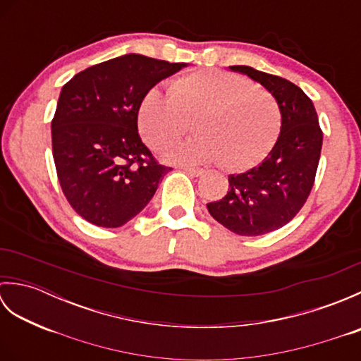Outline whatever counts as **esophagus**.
<instances>
[{
  "instance_id": "obj_1",
  "label": "esophagus",
  "mask_w": 361,
  "mask_h": 361,
  "mask_svg": "<svg viewBox=\"0 0 361 361\" xmlns=\"http://www.w3.org/2000/svg\"><path fill=\"white\" fill-rule=\"evenodd\" d=\"M181 169L185 172H188L189 175H192V176H200V175L204 173V171H203V169H200V167H181Z\"/></svg>"
}]
</instances>
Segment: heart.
Returning <instances> with one entry per match:
<instances>
[{
    "mask_svg": "<svg viewBox=\"0 0 361 361\" xmlns=\"http://www.w3.org/2000/svg\"><path fill=\"white\" fill-rule=\"evenodd\" d=\"M198 136L171 152L188 163H220L237 171L259 163L279 135L281 110L270 91L239 74L198 70L176 78L169 91L152 87L137 105V128L155 150L173 147L190 130Z\"/></svg>",
    "mask_w": 361,
    "mask_h": 361,
    "instance_id": "b5f03b06",
    "label": "heart"
}]
</instances>
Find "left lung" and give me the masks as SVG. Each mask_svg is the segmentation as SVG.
Wrapping results in <instances>:
<instances>
[{
  "label": "left lung",
  "instance_id": "left-lung-1",
  "mask_svg": "<svg viewBox=\"0 0 361 361\" xmlns=\"http://www.w3.org/2000/svg\"><path fill=\"white\" fill-rule=\"evenodd\" d=\"M264 85L279 104L281 135L268 157L248 172L229 175V189L208 211L239 235H262L293 219L317 176L323 130L310 97L295 83L251 66H229Z\"/></svg>",
  "mask_w": 361,
  "mask_h": 361
}]
</instances>
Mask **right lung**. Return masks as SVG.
I'll return each instance as SVG.
<instances>
[{
    "mask_svg": "<svg viewBox=\"0 0 361 361\" xmlns=\"http://www.w3.org/2000/svg\"><path fill=\"white\" fill-rule=\"evenodd\" d=\"M183 66L127 54L63 85L51 122L54 163L68 203L90 224H127L171 171L141 141L137 105L145 91Z\"/></svg>",
    "mask_w": 361,
    "mask_h": 361,
    "instance_id": "obj_1",
    "label": "right lung"
}]
</instances>
